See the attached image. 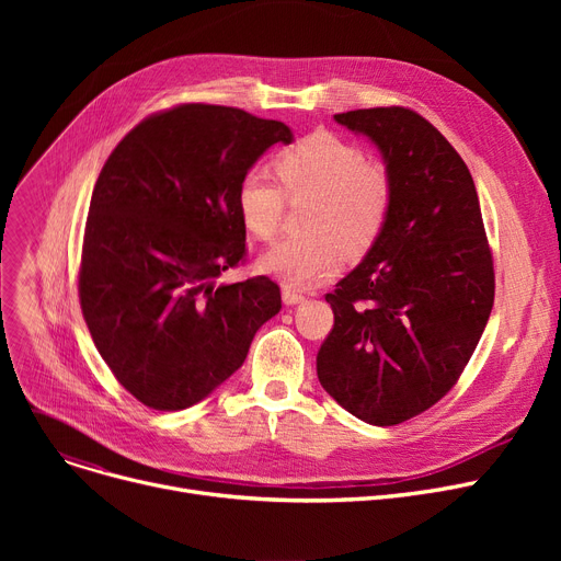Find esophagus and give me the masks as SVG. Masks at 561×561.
I'll list each match as a JSON object with an SVG mask.
<instances>
[{
  "label": "esophagus",
  "instance_id": "obj_1",
  "mask_svg": "<svg viewBox=\"0 0 561 561\" xmlns=\"http://www.w3.org/2000/svg\"><path fill=\"white\" fill-rule=\"evenodd\" d=\"M282 298H284V305H288V307L305 302V296H302V293L293 290V288H284V290H282Z\"/></svg>",
  "mask_w": 561,
  "mask_h": 561
}]
</instances>
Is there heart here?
Returning <instances> with one entry per match:
<instances>
[{"label": "heart", "mask_w": 561, "mask_h": 561, "mask_svg": "<svg viewBox=\"0 0 561 561\" xmlns=\"http://www.w3.org/2000/svg\"><path fill=\"white\" fill-rule=\"evenodd\" d=\"M275 172L252 168L241 176L236 202L245 227L271 239L284 214V191L316 195L305 236H286L259 256V268L288 288H311L330 277L343 259L364 254L387 222L393 182L385 165L368 161L355 142L334 134H309L275 157Z\"/></svg>", "instance_id": "obj_1"}]
</instances>
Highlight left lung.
Segmentation results:
<instances>
[{
	"label": "left lung",
	"mask_w": 561,
	"mask_h": 561,
	"mask_svg": "<svg viewBox=\"0 0 561 561\" xmlns=\"http://www.w3.org/2000/svg\"><path fill=\"white\" fill-rule=\"evenodd\" d=\"M334 121L377 147L393 202L362 263L325 296L334 330L316 370L352 416L387 427L455 387L493 307V259L473 176L423 115L387 106Z\"/></svg>",
	"instance_id": "left-lung-1"
}]
</instances>
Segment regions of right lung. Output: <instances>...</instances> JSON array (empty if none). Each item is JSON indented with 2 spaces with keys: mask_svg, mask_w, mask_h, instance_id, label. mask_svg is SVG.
I'll return each mask as SVG.
<instances>
[{
  "mask_svg": "<svg viewBox=\"0 0 561 561\" xmlns=\"http://www.w3.org/2000/svg\"><path fill=\"white\" fill-rule=\"evenodd\" d=\"M277 121L214 104L145 117L104 163L88 209L79 300L115 379L142 404L180 411L239 370L282 309L268 277L216 284L245 256L241 176Z\"/></svg>",
  "mask_w": 561,
  "mask_h": 561,
  "instance_id": "add662e5",
  "label": "right lung"
}]
</instances>
